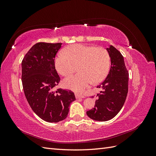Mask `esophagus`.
Here are the masks:
<instances>
[{
	"instance_id": "obj_1",
	"label": "esophagus",
	"mask_w": 156,
	"mask_h": 156,
	"mask_svg": "<svg viewBox=\"0 0 156 156\" xmlns=\"http://www.w3.org/2000/svg\"><path fill=\"white\" fill-rule=\"evenodd\" d=\"M75 97H76V99H79V98H84L83 96H81V95H79V94H75Z\"/></svg>"
}]
</instances>
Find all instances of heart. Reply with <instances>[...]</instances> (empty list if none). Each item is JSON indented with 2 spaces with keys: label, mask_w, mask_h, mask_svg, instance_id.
Segmentation results:
<instances>
[{
  "label": "heart",
  "mask_w": 156,
  "mask_h": 156,
  "mask_svg": "<svg viewBox=\"0 0 156 156\" xmlns=\"http://www.w3.org/2000/svg\"><path fill=\"white\" fill-rule=\"evenodd\" d=\"M64 55L55 58V67L63 76L72 74L78 66L79 73L65 79L64 85L77 92H82L94 83H99L108 72L110 58L102 48H94L81 44L68 46Z\"/></svg>",
  "instance_id": "obj_1"
}]
</instances>
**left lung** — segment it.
<instances>
[{"label": "left lung", "instance_id": "8db88e82", "mask_svg": "<svg viewBox=\"0 0 156 156\" xmlns=\"http://www.w3.org/2000/svg\"><path fill=\"white\" fill-rule=\"evenodd\" d=\"M106 50L111 58L109 72L104 81L97 87L102 91L96 96L94 108L87 112L91 119L100 122L109 120L120 112L128 92L129 73L123 56L112 45Z\"/></svg>", "mask_w": 156, "mask_h": 156}]
</instances>
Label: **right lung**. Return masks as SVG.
Listing matches in <instances>:
<instances>
[{
  "label": "right lung",
  "instance_id": "obj_1",
  "mask_svg": "<svg viewBox=\"0 0 156 156\" xmlns=\"http://www.w3.org/2000/svg\"><path fill=\"white\" fill-rule=\"evenodd\" d=\"M61 45V43H37L21 63V80L27 101L40 119L51 123L66 119L70 103L75 100L71 90L58 88L53 91L60 81L55 57Z\"/></svg>",
  "mask_w": 156,
  "mask_h": 156
}]
</instances>
